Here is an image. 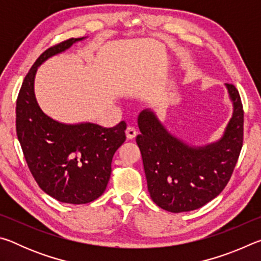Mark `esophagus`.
I'll return each instance as SVG.
<instances>
[{
  "label": "esophagus",
  "instance_id": "1",
  "mask_svg": "<svg viewBox=\"0 0 261 261\" xmlns=\"http://www.w3.org/2000/svg\"><path fill=\"white\" fill-rule=\"evenodd\" d=\"M125 135H126L127 139H134V138H136V136H137V131H136L135 127L129 126L125 131Z\"/></svg>",
  "mask_w": 261,
  "mask_h": 261
}]
</instances>
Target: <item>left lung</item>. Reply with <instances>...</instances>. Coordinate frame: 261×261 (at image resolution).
<instances>
[{
  "label": "left lung",
  "mask_w": 261,
  "mask_h": 261,
  "mask_svg": "<svg viewBox=\"0 0 261 261\" xmlns=\"http://www.w3.org/2000/svg\"><path fill=\"white\" fill-rule=\"evenodd\" d=\"M232 115L221 138L194 146L171 134L152 109L138 116L136 141L143 158L148 192L155 204L171 213L190 212L219 196L230 179L243 145L244 112L240 93L224 84Z\"/></svg>",
  "instance_id": "8db88e82"
}]
</instances>
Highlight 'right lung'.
Instances as JSON below:
<instances>
[{"label":"right lung","instance_id":"obj_1","mask_svg":"<svg viewBox=\"0 0 261 261\" xmlns=\"http://www.w3.org/2000/svg\"><path fill=\"white\" fill-rule=\"evenodd\" d=\"M86 38L69 39L43 51L26 74L16 105L17 137L34 179L48 196L74 205L93 201L105 192L114 154L125 141L126 123L103 127L56 121L39 106L34 79L43 62Z\"/></svg>","mask_w":261,"mask_h":261}]
</instances>
